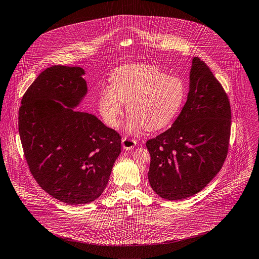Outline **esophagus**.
I'll use <instances>...</instances> for the list:
<instances>
[{
	"mask_svg": "<svg viewBox=\"0 0 259 259\" xmlns=\"http://www.w3.org/2000/svg\"><path fill=\"white\" fill-rule=\"evenodd\" d=\"M137 144V141L133 139H130V138H126V137H123L122 141H121V145L122 147L125 149V150H130V149H133Z\"/></svg>",
	"mask_w": 259,
	"mask_h": 259,
	"instance_id": "1",
	"label": "esophagus"
}]
</instances>
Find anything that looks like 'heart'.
Returning <instances> with one entry per match:
<instances>
[{"instance_id":"obj_1","label":"heart","mask_w":259,"mask_h":259,"mask_svg":"<svg viewBox=\"0 0 259 259\" xmlns=\"http://www.w3.org/2000/svg\"><path fill=\"white\" fill-rule=\"evenodd\" d=\"M112 87L99 97V111L105 122L116 127L126 103L125 128L139 133L143 127L158 131L167 126L179 113L186 94L184 82L150 64L126 65L111 77Z\"/></svg>"}]
</instances>
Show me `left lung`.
Here are the masks:
<instances>
[{"mask_svg":"<svg viewBox=\"0 0 259 259\" xmlns=\"http://www.w3.org/2000/svg\"><path fill=\"white\" fill-rule=\"evenodd\" d=\"M231 123L228 95L209 66L195 57L187 102L180 115L170 128L146 141L153 191L177 201L205 188L226 161Z\"/></svg>","mask_w":259,"mask_h":259,"instance_id":"8db88e82","label":"left lung"}]
</instances>
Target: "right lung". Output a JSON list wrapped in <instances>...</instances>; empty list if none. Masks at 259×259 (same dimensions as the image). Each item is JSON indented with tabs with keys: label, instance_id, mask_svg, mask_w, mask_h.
<instances>
[{
	"label": "right lung",
	"instance_id": "obj_1",
	"mask_svg": "<svg viewBox=\"0 0 259 259\" xmlns=\"http://www.w3.org/2000/svg\"><path fill=\"white\" fill-rule=\"evenodd\" d=\"M84 74L80 67L47 68L25 91L19 110L31 175L50 196L70 205L101 196L120 153L118 133L94 115L72 109L87 93Z\"/></svg>",
	"mask_w": 259,
	"mask_h": 259
}]
</instances>
